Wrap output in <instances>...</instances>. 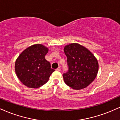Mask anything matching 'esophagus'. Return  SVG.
<instances>
[{
    "label": "esophagus",
    "mask_w": 120,
    "mask_h": 120,
    "mask_svg": "<svg viewBox=\"0 0 120 120\" xmlns=\"http://www.w3.org/2000/svg\"><path fill=\"white\" fill-rule=\"evenodd\" d=\"M56 70H57V71H60V70H61V68H60V66H59V67L56 69Z\"/></svg>",
    "instance_id": "esophagus-1"
}]
</instances>
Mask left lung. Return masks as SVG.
<instances>
[{
	"mask_svg": "<svg viewBox=\"0 0 120 120\" xmlns=\"http://www.w3.org/2000/svg\"><path fill=\"white\" fill-rule=\"evenodd\" d=\"M68 70L63 74L65 83L74 89L88 86L96 78L98 63L90 51L78 44H71L64 47Z\"/></svg>",
	"mask_w": 120,
	"mask_h": 120,
	"instance_id": "1",
	"label": "left lung"
}]
</instances>
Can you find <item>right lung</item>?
<instances>
[{
  "instance_id": "right-lung-1",
  "label": "right lung",
  "mask_w": 120,
  "mask_h": 120,
  "mask_svg": "<svg viewBox=\"0 0 120 120\" xmlns=\"http://www.w3.org/2000/svg\"><path fill=\"white\" fill-rule=\"evenodd\" d=\"M48 51L42 45H34L24 50L15 61L17 75L27 87L38 88L43 86L55 71L45 58Z\"/></svg>"
}]
</instances>
